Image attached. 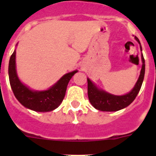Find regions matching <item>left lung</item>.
Wrapping results in <instances>:
<instances>
[{
    "label": "left lung",
    "instance_id": "obj_1",
    "mask_svg": "<svg viewBox=\"0 0 156 156\" xmlns=\"http://www.w3.org/2000/svg\"><path fill=\"white\" fill-rule=\"evenodd\" d=\"M134 38L140 44V51H142V48L138 38L137 37H135ZM141 62H142V66H141L138 80L135 83L133 89L126 94L114 95L108 93L103 90L102 89L98 87L95 83H94L89 78H87V94L90 104L96 109L103 112L119 111L129 105L133 102L135 98L137 97L144 80L145 64H144V59L142 53H141Z\"/></svg>",
    "mask_w": 156,
    "mask_h": 156
}]
</instances>
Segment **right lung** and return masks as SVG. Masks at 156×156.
<instances>
[{"mask_svg": "<svg viewBox=\"0 0 156 156\" xmlns=\"http://www.w3.org/2000/svg\"><path fill=\"white\" fill-rule=\"evenodd\" d=\"M16 55V51L15 50L9 60L8 76L11 87L17 100L24 107L35 112H46L57 108L64 99L69 82L78 70H74L65 74L48 90H32L22 83L18 76Z\"/></svg>", "mask_w": 156, "mask_h": 156, "instance_id": "obj_1", "label": "right lung"}]
</instances>
